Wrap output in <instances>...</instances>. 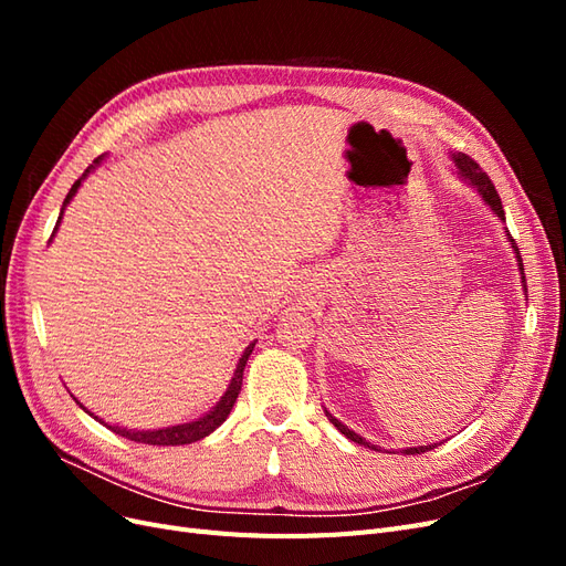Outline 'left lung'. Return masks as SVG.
Listing matches in <instances>:
<instances>
[{"label": "left lung", "instance_id": "left-lung-1", "mask_svg": "<svg viewBox=\"0 0 566 566\" xmlns=\"http://www.w3.org/2000/svg\"><path fill=\"white\" fill-rule=\"evenodd\" d=\"M453 160H455V167H458V172L465 177L479 193L484 196V200L491 205V210L499 214L501 219H505V212H503V202H501V196H499V191H495V186H493V181L489 179V175L484 172L482 167H479V163H474L470 156H465V153H458V156H453ZM510 235V233H507ZM510 243H512V248H515V252H517V262H520V271L524 273V264H522V254H520V248H517V243H515V238L510 235ZM524 279V276H522ZM524 290H526V279H524ZM328 418H331V422L337 427V430L345 434L347 439H352V441H356V443H361V447H368V449H375L378 451V447H375V443H370V441H366L364 437H358L356 432H352L349 427H345L342 424L337 418H333L331 413H328ZM434 447H439V443H434ZM434 447H418V449H403L401 453L403 455H416V453H424V451H432Z\"/></svg>", "mask_w": 566, "mask_h": 566}]
</instances>
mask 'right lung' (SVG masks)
Instances as JSON below:
<instances>
[{
	"label": "right lung",
	"mask_w": 566,
	"mask_h": 566,
	"mask_svg": "<svg viewBox=\"0 0 566 566\" xmlns=\"http://www.w3.org/2000/svg\"><path fill=\"white\" fill-rule=\"evenodd\" d=\"M98 160H101V158H96L94 163H98ZM87 172H90V169H87ZM82 179H84V177H80V179L73 184L71 191H67V196H65V200H63V208H65V205L71 202V198L77 193V188H80ZM63 208H61V217H63ZM61 217H59V221H61ZM59 221H56V229H59ZM56 229H54V231H56ZM252 349H254V342L243 352L241 361H238V368H235V373H233V380H231L227 394H224V397H221V401L210 410L208 416H202V418H198V420H193V422L165 427V430H150V432H132V430H125V427H111V430H113L115 434H119V437L129 439V441L148 443V447H184V443H193V441H198V439H202V437H208L210 432L217 430V427H219L221 422H224V420L229 418L231 408H233V403H235V399H238V394H241L243 370H245L248 356L252 354ZM90 416H92V413H90Z\"/></svg>",
	"instance_id": "obj_1"
}]
</instances>
